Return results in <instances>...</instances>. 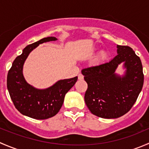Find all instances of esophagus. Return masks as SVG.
<instances>
[{
    "instance_id": "esophagus-1",
    "label": "esophagus",
    "mask_w": 149,
    "mask_h": 149,
    "mask_svg": "<svg viewBox=\"0 0 149 149\" xmlns=\"http://www.w3.org/2000/svg\"><path fill=\"white\" fill-rule=\"evenodd\" d=\"M78 77H79V80H83V79H84V76L81 74V73L79 74V76H78Z\"/></svg>"
}]
</instances>
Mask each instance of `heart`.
Listing matches in <instances>:
<instances>
[{"mask_svg":"<svg viewBox=\"0 0 149 149\" xmlns=\"http://www.w3.org/2000/svg\"><path fill=\"white\" fill-rule=\"evenodd\" d=\"M108 56H109V54H108V52H107V51H102V52H100V55H99V61H100V62H103V61H106V60L107 59Z\"/></svg>","mask_w":149,"mask_h":149,"instance_id":"1","label":"heart"}]
</instances>
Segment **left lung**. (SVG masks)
<instances>
[{
    "label": "left lung",
    "mask_w": 149,
    "mask_h": 149,
    "mask_svg": "<svg viewBox=\"0 0 149 149\" xmlns=\"http://www.w3.org/2000/svg\"><path fill=\"white\" fill-rule=\"evenodd\" d=\"M118 55L109 62L81 70L88 88L84 100L97 117L118 118L129 112L143 88L144 75L140 58L131 47L118 45ZM124 62L126 73L123 77L114 71Z\"/></svg>",
    "instance_id": "1"
}]
</instances>
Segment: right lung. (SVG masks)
<instances>
[{
  "label": "right lung",
  "instance_id": "add662e5",
  "mask_svg": "<svg viewBox=\"0 0 149 149\" xmlns=\"http://www.w3.org/2000/svg\"><path fill=\"white\" fill-rule=\"evenodd\" d=\"M53 37L43 38L29 45L16 57L7 76V88L15 107L22 115L37 120L55 116L62 107L66 93L77 81L78 77L58 81L46 89H37L26 83L22 73L23 65L31 50L42 43L55 41Z\"/></svg>",
  "mask_w": 149,
  "mask_h": 149
}]
</instances>
